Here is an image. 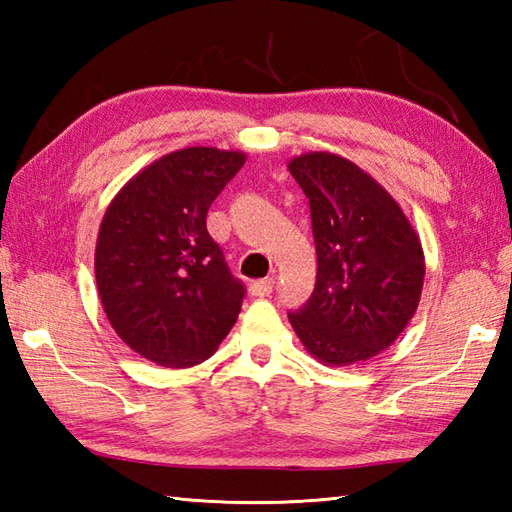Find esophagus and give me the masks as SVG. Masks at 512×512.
I'll return each instance as SVG.
<instances>
[{
    "instance_id": "1",
    "label": "esophagus",
    "mask_w": 512,
    "mask_h": 512,
    "mask_svg": "<svg viewBox=\"0 0 512 512\" xmlns=\"http://www.w3.org/2000/svg\"><path fill=\"white\" fill-rule=\"evenodd\" d=\"M275 288V279L268 277V279H259V281H253L250 284V292H253L255 297H268L270 292H273Z\"/></svg>"
}]
</instances>
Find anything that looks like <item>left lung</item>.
Listing matches in <instances>:
<instances>
[{
  "label": "left lung",
  "mask_w": 512,
  "mask_h": 512,
  "mask_svg": "<svg viewBox=\"0 0 512 512\" xmlns=\"http://www.w3.org/2000/svg\"><path fill=\"white\" fill-rule=\"evenodd\" d=\"M310 200L317 284L288 319L303 347L343 367L380 354L418 310L424 253L400 204L352 160L310 151L288 162Z\"/></svg>",
  "instance_id": "left-lung-1"
}]
</instances>
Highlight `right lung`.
I'll return each mask as SVG.
<instances>
[{"label": "right lung", "instance_id": "add662e5", "mask_svg": "<svg viewBox=\"0 0 512 512\" xmlns=\"http://www.w3.org/2000/svg\"><path fill=\"white\" fill-rule=\"evenodd\" d=\"M246 154L171 151L107 206L94 253L96 288L114 332L160 367L206 361L231 332L244 286L206 231V213Z\"/></svg>", "mask_w": 512, "mask_h": 512}]
</instances>
